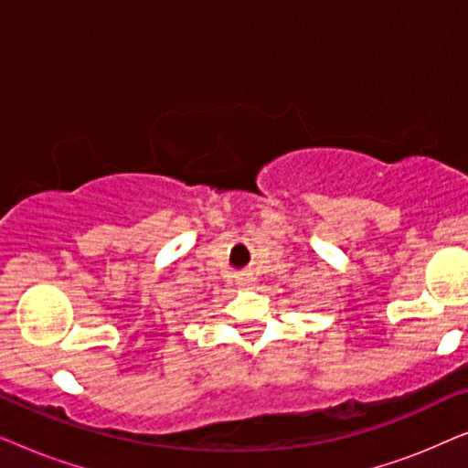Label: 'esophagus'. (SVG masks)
Masks as SVG:
<instances>
[{"label":"esophagus","instance_id":"34e87169","mask_svg":"<svg viewBox=\"0 0 468 468\" xmlns=\"http://www.w3.org/2000/svg\"><path fill=\"white\" fill-rule=\"evenodd\" d=\"M240 283H242V285H251V279H249V277H245V279H240Z\"/></svg>","mask_w":468,"mask_h":468}]
</instances>
